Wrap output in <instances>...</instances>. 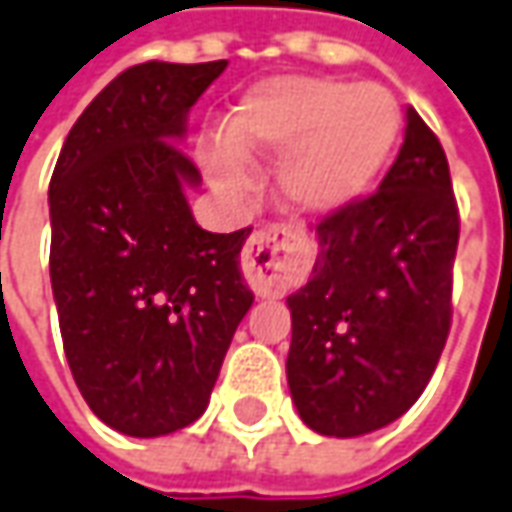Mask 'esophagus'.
Masks as SVG:
<instances>
[{
    "instance_id": "esophagus-1",
    "label": "esophagus",
    "mask_w": 512,
    "mask_h": 512,
    "mask_svg": "<svg viewBox=\"0 0 512 512\" xmlns=\"http://www.w3.org/2000/svg\"><path fill=\"white\" fill-rule=\"evenodd\" d=\"M305 260V241L285 227L257 229L243 246V277L249 288L269 297L283 294Z\"/></svg>"
}]
</instances>
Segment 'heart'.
Wrapping results in <instances>:
<instances>
[{"mask_svg":"<svg viewBox=\"0 0 512 512\" xmlns=\"http://www.w3.org/2000/svg\"><path fill=\"white\" fill-rule=\"evenodd\" d=\"M401 109L378 83L283 75L252 86L235 106L227 136L204 148V168L227 193L249 187V162H274L288 210L328 215L361 198L387 165Z\"/></svg>","mask_w":512,"mask_h":512,"instance_id":"heart-1","label":"heart"}]
</instances>
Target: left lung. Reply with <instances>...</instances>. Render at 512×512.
Here are the masks:
<instances>
[{
    "label": "left lung",
    "instance_id": "1",
    "mask_svg": "<svg viewBox=\"0 0 512 512\" xmlns=\"http://www.w3.org/2000/svg\"><path fill=\"white\" fill-rule=\"evenodd\" d=\"M316 238L311 280L288 297V389L311 429L358 437L420 398L451 328L460 212L415 109L381 187L322 218Z\"/></svg>",
    "mask_w": 512,
    "mask_h": 512
}]
</instances>
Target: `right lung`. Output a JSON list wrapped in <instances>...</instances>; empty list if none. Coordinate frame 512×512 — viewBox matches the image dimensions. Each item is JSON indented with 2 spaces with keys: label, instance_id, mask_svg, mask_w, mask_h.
<instances>
[{
  "label": "right lung",
  "instance_id": "1",
  "mask_svg": "<svg viewBox=\"0 0 512 512\" xmlns=\"http://www.w3.org/2000/svg\"><path fill=\"white\" fill-rule=\"evenodd\" d=\"M227 61L120 72L72 125L50 179V280L72 378L106 426L162 437L204 415L255 294L249 229L196 224L176 145Z\"/></svg>",
  "mask_w": 512,
  "mask_h": 512
}]
</instances>
